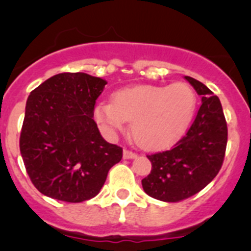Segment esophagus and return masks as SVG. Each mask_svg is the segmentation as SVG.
I'll return each instance as SVG.
<instances>
[{
  "label": "esophagus",
  "instance_id": "obj_1",
  "mask_svg": "<svg viewBox=\"0 0 251 251\" xmlns=\"http://www.w3.org/2000/svg\"><path fill=\"white\" fill-rule=\"evenodd\" d=\"M136 157H137L136 153L130 152V151H128V150L123 151V158L124 159H132V158H136Z\"/></svg>",
  "mask_w": 251,
  "mask_h": 251
}]
</instances>
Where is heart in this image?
Returning a JSON list of instances; mask_svg holds the SVG:
<instances>
[{
  "label": "heart",
  "instance_id": "obj_1",
  "mask_svg": "<svg viewBox=\"0 0 251 251\" xmlns=\"http://www.w3.org/2000/svg\"><path fill=\"white\" fill-rule=\"evenodd\" d=\"M196 103L194 89L186 83L127 86L113 93L112 101H99L94 118L108 134L122 130L129 121L137 145L146 151H159L183 136Z\"/></svg>",
  "mask_w": 251,
  "mask_h": 251
}]
</instances>
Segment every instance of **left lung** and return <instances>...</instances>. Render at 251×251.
I'll use <instances>...</instances> for the list:
<instances>
[{"label": "left lung", "mask_w": 251, "mask_h": 251, "mask_svg": "<svg viewBox=\"0 0 251 251\" xmlns=\"http://www.w3.org/2000/svg\"><path fill=\"white\" fill-rule=\"evenodd\" d=\"M201 95V106L185 137L170 151L147 156L151 174L142 179L148 196L177 202L200 192L219 174L225 157L227 126L220 99L205 84L185 76Z\"/></svg>", "instance_id": "8db88e82"}]
</instances>
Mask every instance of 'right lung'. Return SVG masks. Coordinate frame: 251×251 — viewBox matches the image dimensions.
Here are the masks:
<instances>
[{"instance_id":"obj_1","label":"right lung","mask_w":251,"mask_h":251,"mask_svg":"<svg viewBox=\"0 0 251 251\" xmlns=\"http://www.w3.org/2000/svg\"><path fill=\"white\" fill-rule=\"evenodd\" d=\"M105 84L85 73H61L28 95L20 151L31 182L45 196L93 199L122 159L123 150L108 143L93 119Z\"/></svg>"}]
</instances>
